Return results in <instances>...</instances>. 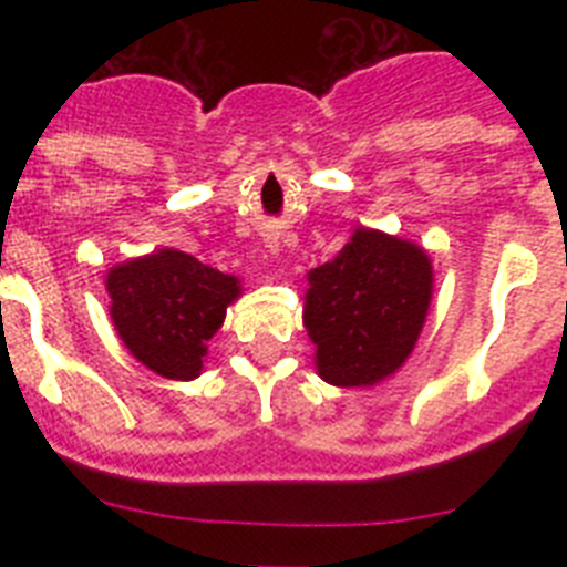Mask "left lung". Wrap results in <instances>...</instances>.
I'll use <instances>...</instances> for the list:
<instances>
[{"label":"left lung","instance_id":"obj_1","mask_svg":"<svg viewBox=\"0 0 567 567\" xmlns=\"http://www.w3.org/2000/svg\"><path fill=\"white\" fill-rule=\"evenodd\" d=\"M432 300V260L392 235L358 229L340 255L309 272L303 327L318 374L332 385H372L412 354Z\"/></svg>","mask_w":567,"mask_h":567}]
</instances>
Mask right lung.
I'll return each instance as SVG.
<instances>
[{
  "instance_id": "obj_1",
  "label": "right lung",
  "mask_w": 567,
  "mask_h": 567,
  "mask_svg": "<svg viewBox=\"0 0 567 567\" xmlns=\"http://www.w3.org/2000/svg\"><path fill=\"white\" fill-rule=\"evenodd\" d=\"M107 292L115 332L133 358L162 378L193 380L240 287L193 255L162 249L110 269Z\"/></svg>"
}]
</instances>
